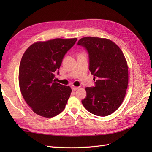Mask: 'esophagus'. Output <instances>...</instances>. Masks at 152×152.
<instances>
[{"instance_id":"1","label":"esophagus","mask_w":152,"mask_h":152,"mask_svg":"<svg viewBox=\"0 0 152 152\" xmlns=\"http://www.w3.org/2000/svg\"><path fill=\"white\" fill-rule=\"evenodd\" d=\"M71 87H72V89L73 91H76L77 89H79V87H76V86H72Z\"/></svg>"}]
</instances>
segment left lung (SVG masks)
<instances>
[{"label": "left lung", "instance_id": "8db88e82", "mask_svg": "<svg viewBox=\"0 0 152 152\" xmlns=\"http://www.w3.org/2000/svg\"><path fill=\"white\" fill-rule=\"evenodd\" d=\"M89 56V70L95 87H86L82 104L90 113L100 117L109 115L119 108L128 86V66L118 45L108 39L86 37L78 41Z\"/></svg>", "mask_w": 152, "mask_h": 152}]
</instances>
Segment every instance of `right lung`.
I'll use <instances>...</instances> for the list:
<instances>
[{
  "label": "right lung",
  "mask_w": 152,
  "mask_h": 152,
  "mask_svg": "<svg viewBox=\"0 0 152 152\" xmlns=\"http://www.w3.org/2000/svg\"><path fill=\"white\" fill-rule=\"evenodd\" d=\"M77 40L57 38L39 41L23 55L18 75L20 89L26 103L40 116L51 118L65 108L72 89L54 82V73Z\"/></svg>",
  "instance_id": "add662e5"
}]
</instances>
